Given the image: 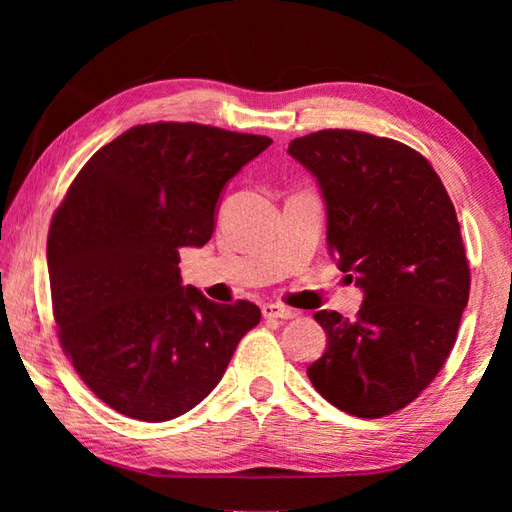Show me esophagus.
Returning a JSON list of instances; mask_svg holds the SVG:
<instances>
[{"label": "esophagus", "mask_w": 512, "mask_h": 512, "mask_svg": "<svg viewBox=\"0 0 512 512\" xmlns=\"http://www.w3.org/2000/svg\"><path fill=\"white\" fill-rule=\"evenodd\" d=\"M262 314L266 319H295L297 312L286 306H277V303H266L262 308Z\"/></svg>", "instance_id": "34e87169"}]
</instances>
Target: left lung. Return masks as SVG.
Wrapping results in <instances>:
<instances>
[{"label": "left lung", "mask_w": 512, "mask_h": 512, "mask_svg": "<svg viewBox=\"0 0 512 512\" xmlns=\"http://www.w3.org/2000/svg\"><path fill=\"white\" fill-rule=\"evenodd\" d=\"M288 154L317 178L330 255L363 290L354 321L314 314L328 347L308 378L341 411L389 416L438 376L469 303L453 202L429 160L398 140L323 129Z\"/></svg>", "instance_id": "obj_1"}]
</instances>
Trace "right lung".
I'll list each match as a JSON object with an SVG mask.
<instances>
[{"label": "right lung", "mask_w": 512, "mask_h": 512, "mask_svg": "<svg viewBox=\"0 0 512 512\" xmlns=\"http://www.w3.org/2000/svg\"><path fill=\"white\" fill-rule=\"evenodd\" d=\"M273 143L198 123L136 125L85 162L52 217L48 275L59 341L114 411L165 422L220 383L262 312L182 286L184 246L215 228L226 182Z\"/></svg>", "instance_id": "1"}]
</instances>
